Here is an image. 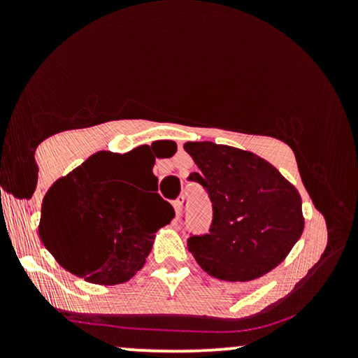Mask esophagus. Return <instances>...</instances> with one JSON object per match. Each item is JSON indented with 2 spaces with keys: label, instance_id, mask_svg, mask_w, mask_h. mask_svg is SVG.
I'll return each mask as SVG.
<instances>
[{
  "label": "esophagus",
  "instance_id": "esophagus-1",
  "mask_svg": "<svg viewBox=\"0 0 358 358\" xmlns=\"http://www.w3.org/2000/svg\"><path fill=\"white\" fill-rule=\"evenodd\" d=\"M173 207H175V210H176V219H178L180 208H182V200H180V199H176L175 202H173Z\"/></svg>",
  "mask_w": 358,
  "mask_h": 358
}]
</instances>
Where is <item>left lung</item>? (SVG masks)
<instances>
[{
	"mask_svg": "<svg viewBox=\"0 0 358 358\" xmlns=\"http://www.w3.org/2000/svg\"><path fill=\"white\" fill-rule=\"evenodd\" d=\"M185 151L212 202L208 234L188 237L205 273L224 281H252L285 261L305 227L301 196L271 163L250 151L188 141Z\"/></svg>",
	"mask_w": 358,
	"mask_h": 358,
	"instance_id": "8db88e82",
	"label": "left lung"
}]
</instances>
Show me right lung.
Instances as JSON below:
<instances>
[{
	"instance_id": "right-lung-1",
	"label": "right lung",
	"mask_w": 358,
	"mask_h": 358,
	"mask_svg": "<svg viewBox=\"0 0 358 358\" xmlns=\"http://www.w3.org/2000/svg\"><path fill=\"white\" fill-rule=\"evenodd\" d=\"M148 146L117 155L101 151L59 178L45 195L38 234L69 273L96 285H119L145 266L155 232L175 210L158 193L139 202L122 182L153 168ZM151 178L158 180L151 171Z\"/></svg>"
}]
</instances>
